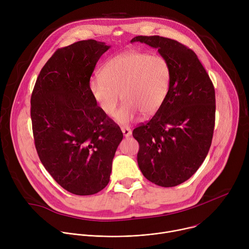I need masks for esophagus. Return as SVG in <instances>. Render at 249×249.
Listing matches in <instances>:
<instances>
[{"label":"esophagus","instance_id":"esophagus-1","mask_svg":"<svg viewBox=\"0 0 249 249\" xmlns=\"http://www.w3.org/2000/svg\"><path fill=\"white\" fill-rule=\"evenodd\" d=\"M121 130H122L123 135H124L126 138H128V137H130V136L132 135V131H131L130 128H128V127H122Z\"/></svg>","mask_w":249,"mask_h":249}]
</instances>
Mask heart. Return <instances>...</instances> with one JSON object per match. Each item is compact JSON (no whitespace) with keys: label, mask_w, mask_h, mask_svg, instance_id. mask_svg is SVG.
<instances>
[{"label":"heart","mask_w":249,"mask_h":249,"mask_svg":"<svg viewBox=\"0 0 249 249\" xmlns=\"http://www.w3.org/2000/svg\"><path fill=\"white\" fill-rule=\"evenodd\" d=\"M171 70L160 55L130 51L106 62L100 76L90 79L89 91L107 116H112L121 99L125 102L115 114L121 125L135 121L139 114H155L168 92Z\"/></svg>","instance_id":"1"}]
</instances>
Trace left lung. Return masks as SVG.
Segmentation results:
<instances>
[{
	"mask_svg": "<svg viewBox=\"0 0 249 249\" xmlns=\"http://www.w3.org/2000/svg\"><path fill=\"white\" fill-rule=\"evenodd\" d=\"M131 42L157 48L171 70L168 92L160 109L133 131L138 165L151 182L173 187L189 179L205 160L215 127V89L197 55L183 44L158 36Z\"/></svg>",
	"mask_w": 249,
	"mask_h": 249,
	"instance_id": "left-lung-1",
	"label": "left lung"
}]
</instances>
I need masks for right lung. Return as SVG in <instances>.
<instances>
[{
	"instance_id": "obj_1",
	"label": "right lung",
	"mask_w": 249,
	"mask_h": 249,
	"mask_svg": "<svg viewBox=\"0 0 249 249\" xmlns=\"http://www.w3.org/2000/svg\"><path fill=\"white\" fill-rule=\"evenodd\" d=\"M110 47L89 39L58 49L40 71L31 94L39 159L55 181L76 195H92L108 184L123 139L89 91L95 65Z\"/></svg>"
}]
</instances>
